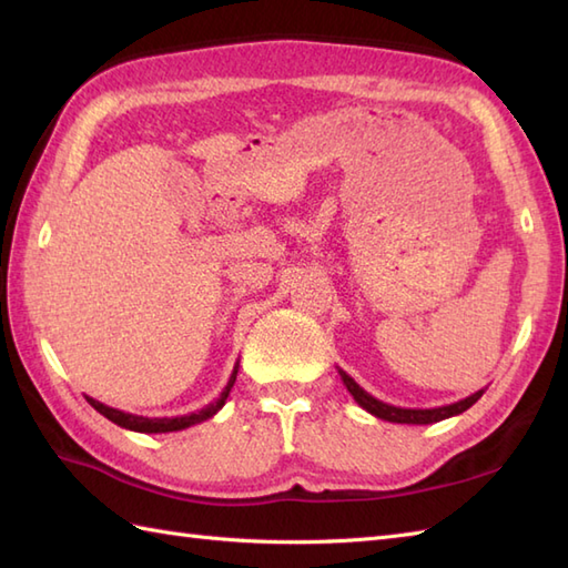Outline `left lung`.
<instances>
[{
	"instance_id": "1",
	"label": "left lung",
	"mask_w": 568,
	"mask_h": 568,
	"mask_svg": "<svg viewBox=\"0 0 568 568\" xmlns=\"http://www.w3.org/2000/svg\"><path fill=\"white\" fill-rule=\"evenodd\" d=\"M339 376H342V381L346 385V390L354 395V400L361 407H364L366 413H371L373 417H378V419H385V422H395V425H432V422L449 419L454 415L466 413V409L474 405V403H478V397L486 393V388H484V390H478L474 395L464 397V400L452 403V405H442V407H427V409H419V407H395V405L383 403V400H378V397H373L371 393H366L352 376H348L346 371L339 368Z\"/></svg>"
}]
</instances>
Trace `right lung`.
<instances>
[{"label":"right lung","instance_id":"1","mask_svg":"<svg viewBox=\"0 0 568 568\" xmlns=\"http://www.w3.org/2000/svg\"><path fill=\"white\" fill-rule=\"evenodd\" d=\"M236 373H239V361H236V366H234V371H232V376H229V383L224 385L222 395L216 397L214 403L204 405L202 409H197V413L180 415V417H141V415L122 413V409H116V407H110V405H104V403H100V400H94V397H90V395H84V397H88V403H90L94 409H98L100 415H104L106 419L114 422V425H119V427H124V429H131V432H143V434L180 432V429H187V427H192V425H200V422L210 419V417H214L216 413H220V409H222V407H224V403H226L229 393H232V388H234V383H236Z\"/></svg>","mask_w":568,"mask_h":568}]
</instances>
